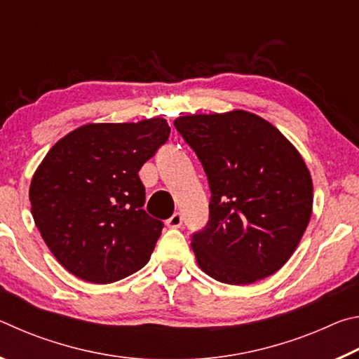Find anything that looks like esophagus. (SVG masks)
Wrapping results in <instances>:
<instances>
[{"instance_id":"obj_1","label":"esophagus","mask_w":359,"mask_h":359,"mask_svg":"<svg viewBox=\"0 0 359 359\" xmlns=\"http://www.w3.org/2000/svg\"><path fill=\"white\" fill-rule=\"evenodd\" d=\"M166 224H168L169 228H180V224H182V215L179 214V212H175V214H174L171 218H168Z\"/></svg>"}]
</instances>
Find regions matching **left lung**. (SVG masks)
<instances>
[{"label":"left lung","instance_id":"8db88e82","mask_svg":"<svg viewBox=\"0 0 359 359\" xmlns=\"http://www.w3.org/2000/svg\"><path fill=\"white\" fill-rule=\"evenodd\" d=\"M210 187L209 222L191 248L205 274L229 285L274 274L294 253L312 215L311 172L274 125L241 111L174 120Z\"/></svg>","mask_w":359,"mask_h":359}]
</instances>
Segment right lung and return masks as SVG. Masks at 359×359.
<instances>
[{
  "instance_id": "right-lung-1",
  "label": "right lung",
  "mask_w": 359,
  "mask_h": 359,
  "mask_svg": "<svg viewBox=\"0 0 359 359\" xmlns=\"http://www.w3.org/2000/svg\"><path fill=\"white\" fill-rule=\"evenodd\" d=\"M163 117L87 123L47 151L29 185L42 239L66 271L112 283L149 263L163 222L142 209L139 169L169 137Z\"/></svg>"
}]
</instances>
